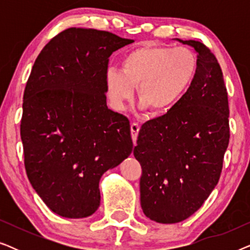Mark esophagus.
Wrapping results in <instances>:
<instances>
[{
    "label": "esophagus",
    "instance_id": "esophagus-1",
    "mask_svg": "<svg viewBox=\"0 0 250 250\" xmlns=\"http://www.w3.org/2000/svg\"><path fill=\"white\" fill-rule=\"evenodd\" d=\"M139 131H140V125L136 124V123H132V124H131V134H132L133 141H134V142H135L136 138H138Z\"/></svg>",
    "mask_w": 250,
    "mask_h": 250
}]
</instances>
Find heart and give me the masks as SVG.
<instances>
[{"instance_id": "obj_1", "label": "heart", "mask_w": 250, "mask_h": 250, "mask_svg": "<svg viewBox=\"0 0 250 250\" xmlns=\"http://www.w3.org/2000/svg\"><path fill=\"white\" fill-rule=\"evenodd\" d=\"M197 69V56L189 47L148 44L126 52L121 60V71L109 68L105 92L112 107L122 110L132 100L136 86L141 108L163 114L186 93Z\"/></svg>"}]
</instances>
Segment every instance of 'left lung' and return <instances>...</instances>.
<instances>
[{
    "mask_svg": "<svg viewBox=\"0 0 250 250\" xmlns=\"http://www.w3.org/2000/svg\"><path fill=\"white\" fill-rule=\"evenodd\" d=\"M176 40L197 52L196 77L165 115L142 125L133 151L142 167L143 213L163 224L182 222L203 206L220 180L230 139L220 63L201 42Z\"/></svg>",
    "mask_w": 250,
    "mask_h": 250,
    "instance_id": "left-lung-1",
    "label": "left lung"
}]
</instances>
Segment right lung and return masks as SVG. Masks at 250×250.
<instances>
[{
	"mask_svg": "<svg viewBox=\"0 0 250 250\" xmlns=\"http://www.w3.org/2000/svg\"><path fill=\"white\" fill-rule=\"evenodd\" d=\"M134 42L91 28L54 36L23 92L20 135L34 190L53 213L83 218L100 206L99 182L131 155L128 119L107 107L109 57Z\"/></svg>",
	"mask_w": 250,
	"mask_h": 250,
	"instance_id": "1",
	"label": "right lung"
}]
</instances>
